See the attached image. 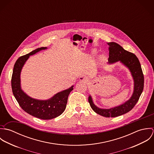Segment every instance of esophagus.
<instances>
[{"label":"esophagus","mask_w":154,"mask_h":154,"mask_svg":"<svg viewBox=\"0 0 154 154\" xmlns=\"http://www.w3.org/2000/svg\"><path fill=\"white\" fill-rule=\"evenodd\" d=\"M79 80L80 81H81V82H86L88 81V78L87 77V76L82 75V76H80V77H79Z\"/></svg>","instance_id":"obj_1"}]
</instances>
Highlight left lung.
<instances>
[{
    "label": "left lung",
    "instance_id": "obj_1",
    "mask_svg": "<svg viewBox=\"0 0 154 154\" xmlns=\"http://www.w3.org/2000/svg\"><path fill=\"white\" fill-rule=\"evenodd\" d=\"M107 44L109 46V63L120 62L129 69L134 81L133 94L131 98L123 104L110 109H103L97 107L91 95L88 97V101L91 107L96 113L106 117H115L127 113L134 107L143 89L144 76L139 60L134 54L125 50L114 42L107 43Z\"/></svg>",
    "mask_w": 154,
    "mask_h": 154
}]
</instances>
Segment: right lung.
<instances>
[{
	"label": "right lung",
	"instance_id": "1",
	"mask_svg": "<svg viewBox=\"0 0 154 154\" xmlns=\"http://www.w3.org/2000/svg\"><path fill=\"white\" fill-rule=\"evenodd\" d=\"M46 48L44 47L38 48L17 59L14 67L11 85L13 94L22 110L38 119L50 120L59 116L65 110L68 96L73 89V86L57 93L48 100H39L29 97L22 91L20 79L22 67L29 56Z\"/></svg>",
	"mask_w": 154,
	"mask_h": 154
}]
</instances>
